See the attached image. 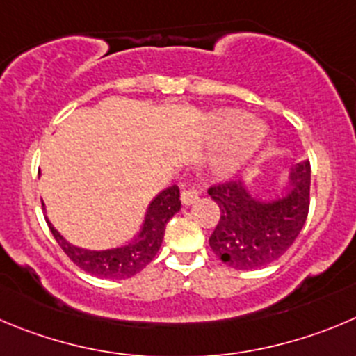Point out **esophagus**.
I'll use <instances>...</instances> for the list:
<instances>
[{"mask_svg": "<svg viewBox=\"0 0 356 356\" xmlns=\"http://www.w3.org/2000/svg\"><path fill=\"white\" fill-rule=\"evenodd\" d=\"M197 199H199V192L194 191V188H184V191H181V202H184V206L194 204Z\"/></svg>", "mask_w": 356, "mask_h": 356, "instance_id": "1", "label": "esophagus"}]
</instances>
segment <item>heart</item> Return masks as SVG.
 Wrapping results in <instances>:
<instances>
[{
    "mask_svg": "<svg viewBox=\"0 0 356 356\" xmlns=\"http://www.w3.org/2000/svg\"><path fill=\"white\" fill-rule=\"evenodd\" d=\"M213 140L223 141L213 168L218 175L229 176L252 161L260 150L267 131L259 122L250 120L248 115L234 108L213 111L209 117Z\"/></svg>",
    "mask_w": 356,
    "mask_h": 356,
    "instance_id": "heart-1",
    "label": "heart"
}]
</instances>
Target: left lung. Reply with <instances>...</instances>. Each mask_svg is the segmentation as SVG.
<instances>
[{
    "label": "left lung",
    "instance_id": "8db88e82",
    "mask_svg": "<svg viewBox=\"0 0 356 356\" xmlns=\"http://www.w3.org/2000/svg\"><path fill=\"white\" fill-rule=\"evenodd\" d=\"M311 165H293L290 184L276 197H260L243 181L209 188L220 208V222L209 246L222 262L248 270L274 262L292 246L302 231L309 209Z\"/></svg>",
    "mask_w": 356,
    "mask_h": 356
}]
</instances>
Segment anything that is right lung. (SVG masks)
Instances as JSON below:
<instances>
[{
  "instance_id": "right-lung-1",
  "label": "right lung",
  "mask_w": 356,
  "mask_h": 356,
  "mask_svg": "<svg viewBox=\"0 0 356 356\" xmlns=\"http://www.w3.org/2000/svg\"><path fill=\"white\" fill-rule=\"evenodd\" d=\"M180 188L172 185L152 199L145 211L143 223L134 239L122 246L106 250H89L73 245L57 231L49 218H47V223L64 253L80 269L99 277L125 280L140 273L154 260L164 239L165 223L180 211Z\"/></svg>"
}]
</instances>
